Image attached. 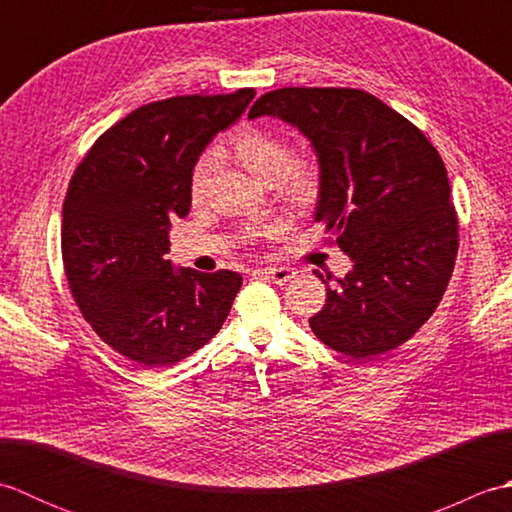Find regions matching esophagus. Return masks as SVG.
<instances>
[{
  "instance_id": "obj_1",
  "label": "esophagus",
  "mask_w": 512,
  "mask_h": 512,
  "mask_svg": "<svg viewBox=\"0 0 512 512\" xmlns=\"http://www.w3.org/2000/svg\"><path fill=\"white\" fill-rule=\"evenodd\" d=\"M262 275L264 277H268L270 281H273V284H277V286H284V284H288V281L295 277L297 273L292 268H288V266H268V268H262Z\"/></svg>"
}]
</instances>
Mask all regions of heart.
Instances as JSON below:
<instances>
[{"mask_svg":"<svg viewBox=\"0 0 512 512\" xmlns=\"http://www.w3.org/2000/svg\"><path fill=\"white\" fill-rule=\"evenodd\" d=\"M228 151L250 176L259 182H273L279 195L290 204H308L319 191V167L310 156H291L286 138L273 129L244 125L228 140ZM213 169V156H202L193 165L189 191L200 200Z\"/></svg>","mask_w":512,"mask_h":512,"instance_id":"1","label":"heart"}]
</instances>
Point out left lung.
<instances>
[{
	"label": "left lung",
	"mask_w": 512,
	"mask_h": 512,
	"mask_svg": "<svg viewBox=\"0 0 512 512\" xmlns=\"http://www.w3.org/2000/svg\"><path fill=\"white\" fill-rule=\"evenodd\" d=\"M257 116H277L312 143L321 176L314 220L352 259L310 319L312 332L352 358L409 341L438 308L458 255L438 149L363 90L281 88L259 96L248 112Z\"/></svg>",
	"instance_id": "8db88e82"
}]
</instances>
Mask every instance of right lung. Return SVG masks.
Segmentation results:
<instances>
[{
    "label": "right lung",
    "mask_w": 512,
    "mask_h": 512,
    "mask_svg": "<svg viewBox=\"0 0 512 512\" xmlns=\"http://www.w3.org/2000/svg\"><path fill=\"white\" fill-rule=\"evenodd\" d=\"M255 99L173 96L138 107L96 140L63 202L61 255L81 314L143 367H169L220 332L242 288L231 270H173L169 228L191 209L193 165Z\"/></svg>",
    "instance_id": "1"
}]
</instances>
